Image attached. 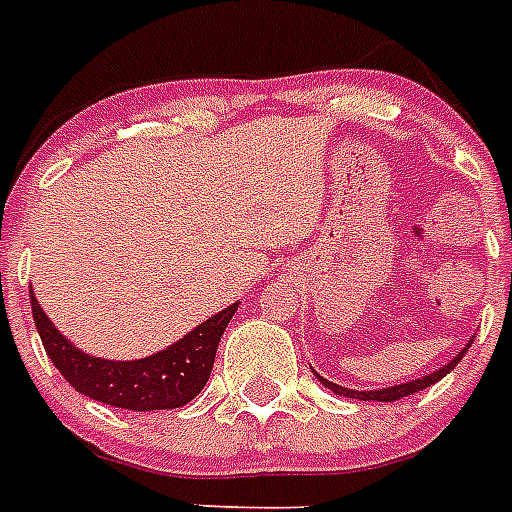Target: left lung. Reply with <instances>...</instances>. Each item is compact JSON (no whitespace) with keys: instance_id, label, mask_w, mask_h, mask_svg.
Returning a JSON list of instances; mask_svg holds the SVG:
<instances>
[{"instance_id":"1","label":"left lung","mask_w":512,"mask_h":512,"mask_svg":"<svg viewBox=\"0 0 512 512\" xmlns=\"http://www.w3.org/2000/svg\"><path fill=\"white\" fill-rule=\"evenodd\" d=\"M470 346V343H468ZM468 346H465L460 354H457L449 365H444L441 370L431 372V375H425V378H418V380H412V383H402V386H391V388H380V391H351V388H343V386H335V383H330V380L325 378H317L325 383L333 394H341V396H349V399H362V402H399V399H404V396H410V394H418V391H423V388L433 386V383H439L447 372H452L457 367V362L465 357V351H468Z\"/></svg>"}]
</instances>
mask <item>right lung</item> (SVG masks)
<instances>
[{
    "label": "right lung",
    "instance_id": "add662e5",
    "mask_svg": "<svg viewBox=\"0 0 512 512\" xmlns=\"http://www.w3.org/2000/svg\"><path fill=\"white\" fill-rule=\"evenodd\" d=\"M31 312L47 357L79 394L121 410L150 412L177 410L203 391L214 367L222 333L230 325L232 314L237 312V304L214 314L211 320L190 330L169 349L134 362H110L76 349L49 322L34 293H31Z\"/></svg>",
    "mask_w": 512,
    "mask_h": 512
}]
</instances>
